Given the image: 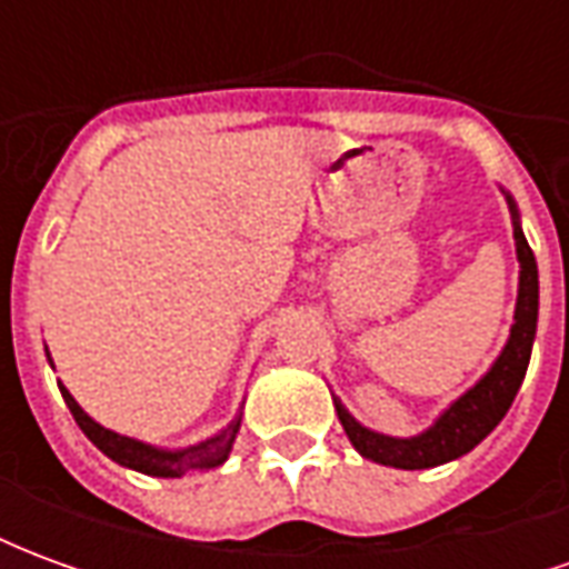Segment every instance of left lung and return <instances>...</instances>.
<instances>
[{"label":"left lung","instance_id":"obj_1","mask_svg":"<svg viewBox=\"0 0 569 569\" xmlns=\"http://www.w3.org/2000/svg\"><path fill=\"white\" fill-rule=\"evenodd\" d=\"M509 200L512 210V231H515V252H518V301H515V322L509 341L502 347L497 362L490 366L488 375L469 387L460 399H453L451 406L441 411L436 423L411 439H396V436H383L375 429L362 427L350 411H347L338 399H335V411L345 427L347 439L357 448L366 460H375L381 466H396V469H429V466H441L448 460H457L476 448L478 441L488 436L490 429L497 427L506 411L515 402V393L525 381L527 362H530V350H533V338H537V313H539V273L533 249L527 247V237L518 222V210L515 200Z\"/></svg>","mask_w":569,"mask_h":569}]
</instances>
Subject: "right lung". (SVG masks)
I'll return each instance as SVG.
<instances>
[{
  "mask_svg": "<svg viewBox=\"0 0 569 569\" xmlns=\"http://www.w3.org/2000/svg\"><path fill=\"white\" fill-rule=\"evenodd\" d=\"M51 362V357H48ZM60 393H63V402L72 411V418L81 427V432L100 448V451L116 460V463L128 466V469H137L142 476L154 478H182L191 469H212V466H222L231 453V445L237 439V429H240V415H237L222 432H216L210 439L198 441V445H188V448H179V451H167V448H154V445H146V441L128 439V436H118L112 429L100 427L91 415H84V408L72 399L67 387L60 383Z\"/></svg>",
  "mask_w": 569,
  "mask_h": 569,
  "instance_id": "right-lung-1",
  "label": "right lung"
}]
</instances>
